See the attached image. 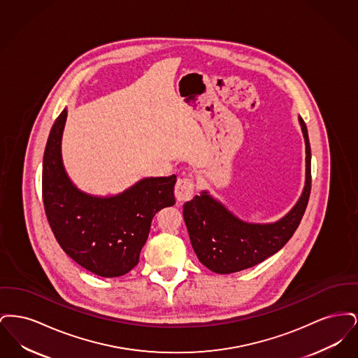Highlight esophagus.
Returning a JSON list of instances; mask_svg holds the SVG:
<instances>
[{"instance_id": "34e87169", "label": "esophagus", "mask_w": 358, "mask_h": 358, "mask_svg": "<svg viewBox=\"0 0 358 358\" xmlns=\"http://www.w3.org/2000/svg\"><path fill=\"white\" fill-rule=\"evenodd\" d=\"M194 193V181L190 177L178 178L174 187V194L178 201H187Z\"/></svg>"}]
</instances>
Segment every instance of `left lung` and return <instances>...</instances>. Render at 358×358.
<instances>
[{
    "label": "left lung",
    "mask_w": 358,
    "mask_h": 358,
    "mask_svg": "<svg viewBox=\"0 0 358 358\" xmlns=\"http://www.w3.org/2000/svg\"><path fill=\"white\" fill-rule=\"evenodd\" d=\"M306 145L305 187L296 204L278 222H248L203 190L184 204V220L192 247L206 268L216 273H238L276 254L296 231L306 210L311 189V149L306 123L298 117Z\"/></svg>",
    "instance_id": "1"
}]
</instances>
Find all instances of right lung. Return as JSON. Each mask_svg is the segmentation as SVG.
I'll return each mask as SVG.
<instances>
[{
  "instance_id": "add662e5",
  "label": "right lung",
  "mask_w": 358,
  "mask_h": 358,
  "mask_svg": "<svg viewBox=\"0 0 358 358\" xmlns=\"http://www.w3.org/2000/svg\"><path fill=\"white\" fill-rule=\"evenodd\" d=\"M67 108L55 120L43 158V201L63 251L87 271L115 278L131 271L154 215L176 203V174L148 177L115 196H94L76 187L62 158Z\"/></svg>"
}]
</instances>
